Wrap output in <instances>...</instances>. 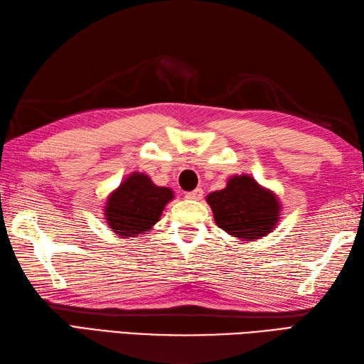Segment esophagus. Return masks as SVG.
Instances as JSON below:
<instances>
[{
  "label": "esophagus",
  "instance_id": "1",
  "mask_svg": "<svg viewBox=\"0 0 364 364\" xmlns=\"http://www.w3.org/2000/svg\"><path fill=\"white\" fill-rule=\"evenodd\" d=\"M186 197L188 200H202L203 198V191L200 189V188H197L196 191H191V192H186Z\"/></svg>",
  "mask_w": 364,
  "mask_h": 364
}]
</instances>
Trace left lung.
I'll use <instances>...</instances> for the list:
<instances>
[{
	"mask_svg": "<svg viewBox=\"0 0 364 364\" xmlns=\"http://www.w3.org/2000/svg\"><path fill=\"white\" fill-rule=\"evenodd\" d=\"M206 203L218 227L239 242H252L272 233L282 214L275 192L247 173L230 176L225 188L206 196Z\"/></svg>",
	"mask_w": 364,
	"mask_h": 364,
	"instance_id": "1",
	"label": "left lung"
}]
</instances>
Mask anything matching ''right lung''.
Segmentation results:
<instances>
[{"label":"right lung","mask_w":364,"mask_h":364,"mask_svg":"<svg viewBox=\"0 0 364 364\" xmlns=\"http://www.w3.org/2000/svg\"><path fill=\"white\" fill-rule=\"evenodd\" d=\"M173 191L158 186L142 172L129 173L105 202V222L120 237H136L150 231L168 202Z\"/></svg>","instance_id":"obj_1"}]
</instances>
